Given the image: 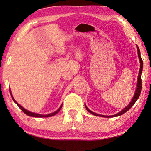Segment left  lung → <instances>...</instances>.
Instances as JSON below:
<instances>
[{
	"label": "left lung",
	"mask_w": 151,
	"mask_h": 151,
	"mask_svg": "<svg viewBox=\"0 0 151 151\" xmlns=\"http://www.w3.org/2000/svg\"><path fill=\"white\" fill-rule=\"evenodd\" d=\"M137 53H138V57H139V61H140V69H139V75H138V80H137V88H136V91H135V96H134L133 100H131V102H130V104L128 105L127 107H125L124 109H123L122 111H121L120 112H119L118 113H117V114L115 115H109V116H107V115H99V114H97L96 113H93L91 111H90L89 109L87 108V106L85 105V108L86 110H87L88 112L91 113V114L94 115H96V116H100V117H117V116H119V115L124 114V113L127 112L131 108L132 106H133L134 104H135L136 101L138 98H139V97L140 96V93H141V91H142V78H141V76H142V69H143V61H142V59L141 58V55H140V51H139V49L138 46L137 45Z\"/></svg>",
	"instance_id": "left-lung-1"
}]
</instances>
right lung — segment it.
Returning <instances> with one entry per match:
<instances>
[{
	"mask_svg": "<svg viewBox=\"0 0 151 151\" xmlns=\"http://www.w3.org/2000/svg\"><path fill=\"white\" fill-rule=\"evenodd\" d=\"M10 94H11V96H12V99H13V100H14V102L16 103V104L18 105V107H19V108L21 109V110L23 111V112L25 113L26 115H29V116H32V117H51V116H53V115H55V114H57L60 111V109H61V108H62V106H63V105H61L60 106V108L58 109V110L56 111H55L54 113H49V114H47V115H41V114H38V113H32V112H30V111H27V110H26V109H24L23 107L22 106H20V104H18V103H17V102H16V101L14 100V98H13V96H12V93H11V91H10Z\"/></svg>",
	"mask_w": 151,
	"mask_h": 151,
	"instance_id": "add662e5",
	"label": "right lung"
}]
</instances>
